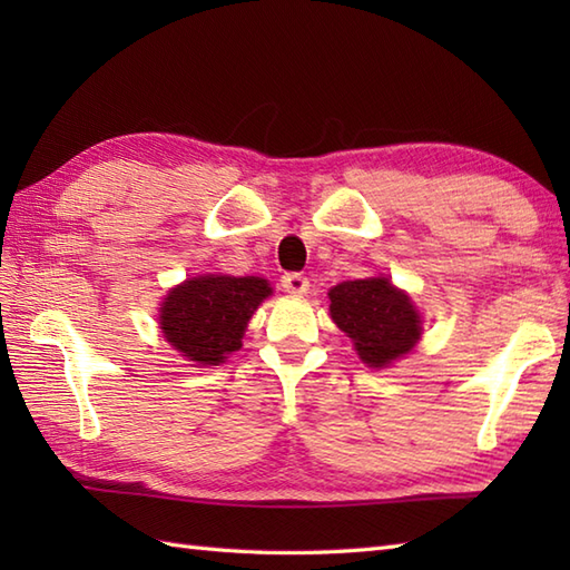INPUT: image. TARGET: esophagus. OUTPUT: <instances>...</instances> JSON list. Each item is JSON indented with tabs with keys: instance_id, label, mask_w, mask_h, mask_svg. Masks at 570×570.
<instances>
[{
	"instance_id": "esophagus-1",
	"label": "esophagus",
	"mask_w": 570,
	"mask_h": 570,
	"mask_svg": "<svg viewBox=\"0 0 570 570\" xmlns=\"http://www.w3.org/2000/svg\"><path fill=\"white\" fill-rule=\"evenodd\" d=\"M282 286L286 288L288 294H306L308 292V278L298 272L292 274H284L282 276Z\"/></svg>"
}]
</instances>
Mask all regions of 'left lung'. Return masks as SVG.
Instances as JSON below:
<instances>
[{"instance_id": "left-lung-1", "label": "left lung", "mask_w": 570, "mask_h": 570, "mask_svg": "<svg viewBox=\"0 0 570 570\" xmlns=\"http://www.w3.org/2000/svg\"><path fill=\"white\" fill-rule=\"evenodd\" d=\"M331 316L353 337L357 355L370 367H384L406 355L421 335V321L406 294L384 276L355 278L331 288Z\"/></svg>"}]
</instances>
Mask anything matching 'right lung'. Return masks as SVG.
I'll return each instance as SVG.
<instances>
[{
	"instance_id": "obj_1",
	"label": "right lung",
	"mask_w": 570,
	"mask_h": 570,
	"mask_svg": "<svg viewBox=\"0 0 570 570\" xmlns=\"http://www.w3.org/2000/svg\"><path fill=\"white\" fill-rule=\"evenodd\" d=\"M269 294L262 276H196L166 296L161 331L188 360L220 365L239 350L247 321Z\"/></svg>"
}]
</instances>
